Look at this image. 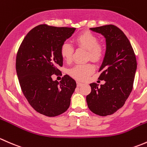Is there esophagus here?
Segmentation results:
<instances>
[{"instance_id":"obj_1","label":"esophagus","mask_w":147,"mask_h":147,"mask_svg":"<svg viewBox=\"0 0 147 147\" xmlns=\"http://www.w3.org/2000/svg\"><path fill=\"white\" fill-rule=\"evenodd\" d=\"M83 85H84V84H82V83H81V82H77V86H78V87H80V86H83Z\"/></svg>"}]
</instances>
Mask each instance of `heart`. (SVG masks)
Returning a JSON list of instances; mask_svg holds the SVG:
<instances>
[{"instance_id":"b5f03b06","label":"heart","mask_w":147,"mask_h":147,"mask_svg":"<svg viewBox=\"0 0 147 147\" xmlns=\"http://www.w3.org/2000/svg\"><path fill=\"white\" fill-rule=\"evenodd\" d=\"M76 44L79 47H84L88 50V58L94 62H98L102 59L105 53L103 45L98 43L96 35L88 31L81 33L74 39ZM74 52V47L67 42H63L60 47V54L66 61L71 62ZM95 66L92 63L76 64L69 70V74L78 81H85L94 72Z\"/></svg>"}]
</instances>
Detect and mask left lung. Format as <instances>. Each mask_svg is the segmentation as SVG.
<instances>
[{"label": "left lung", "mask_w": 147, "mask_h": 147, "mask_svg": "<svg viewBox=\"0 0 147 147\" xmlns=\"http://www.w3.org/2000/svg\"><path fill=\"white\" fill-rule=\"evenodd\" d=\"M90 30L105 38L106 51L99 69V79L105 83L100 87L90 84L91 92L86 102L95 114L110 115L123 106L132 90L137 60L129 40L117 27L107 25Z\"/></svg>", "instance_id": "8db88e82"}]
</instances>
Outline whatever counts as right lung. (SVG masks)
I'll return each mask as SVG.
<instances>
[{
  "instance_id": "obj_1",
  "label": "right lung",
  "mask_w": 147,
  "mask_h": 147,
  "mask_svg": "<svg viewBox=\"0 0 147 147\" xmlns=\"http://www.w3.org/2000/svg\"><path fill=\"white\" fill-rule=\"evenodd\" d=\"M75 30L40 25L27 34L18 51L16 71L22 93L30 105L44 115H59L70 106L76 81L65 75L58 82L51 76L60 72V47Z\"/></svg>"
}]
</instances>
